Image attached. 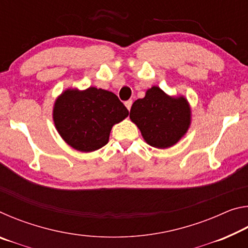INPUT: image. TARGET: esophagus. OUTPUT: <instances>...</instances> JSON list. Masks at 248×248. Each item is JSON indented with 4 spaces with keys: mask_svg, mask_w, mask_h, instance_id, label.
I'll list each match as a JSON object with an SVG mask.
<instances>
[{
    "mask_svg": "<svg viewBox=\"0 0 248 248\" xmlns=\"http://www.w3.org/2000/svg\"><path fill=\"white\" fill-rule=\"evenodd\" d=\"M124 105H125V107L128 108V110H130V108H131V106H132V100L131 99L127 100V102H124Z\"/></svg>",
    "mask_w": 248,
    "mask_h": 248,
    "instance_id": "esophagus-1",
    "label": "esophagus"
}]
</instances>
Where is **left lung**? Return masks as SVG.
<instances>
[{"label": "left lung", "mask_w": 248, "mask_h": 248, "mask_svg": "<svg viewBox=\"0 0 248 248\" xmlns=\"http://www.w3.org/2000/svg\"><path fill=\"white\" fill-rule=\"evenodd\" d=\"M191 111L184 96L171 97L159 87L146 91L130 109V119L140 129L146 143L166 149L182 139L190 125Z\"/></svg>", "instance_id": "obj_1"}]
</instances>
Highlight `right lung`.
I'll return each instance as SVG.
<instances>
[{"label": "right lung", "mask_w": 248, "mask_h": 248, "mask_svg": "<svg viewBox=\"0 0 248 248\" xmlns=\"http://www.w3.org/2000/svg\"><path fill=\"white\" fill-rule=\"evenodd\" d=\"M128 115V109L117 95L96 87L66 90L53 106V121L59 134L81 152H93L106 145L112 125Z\"/></svg>", "instance_id": "add662e5"}]
</instances>
